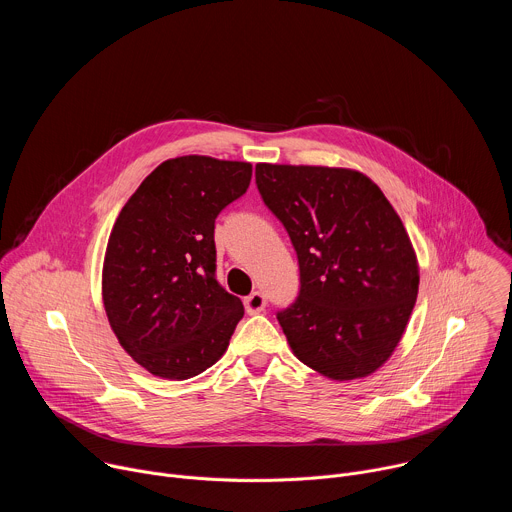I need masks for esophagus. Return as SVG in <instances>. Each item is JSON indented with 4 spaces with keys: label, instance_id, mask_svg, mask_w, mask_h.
<instances>
[{
    "label": "esophagus",
    "instance_id": "34e87169",
    "mask_svg": "<svg viewBox=\"0 0 512 512\" xmlns=\"http://www.w3.org/2000/svg\"><path fill=\"white\" fill-rule=\"evenodd\" d=\"M265 306H267V300H265V296L261 294V291H253L251 296L245 298L247 314H259V312L265 310Z\"/></svg>",
    "mask_w": 512,
    "mask_h": 512
}]
</instances>
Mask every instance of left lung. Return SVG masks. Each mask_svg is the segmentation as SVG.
<instances>
[{
  "instance_id": "left-lung-1",
  "label": "left lung",
  "mask_w": 512,
  "mask_h": 512,
  "mask_svg": "<svg viewBox=\"0 0 512 512\" xmlns=\"http://www.w3.org/2000/svg\"><path fill=\"white\" fill-rule=\"evenodd\" d=\"M255 180L298 253V300L277 312L291 350L332 381L373 375L397 348L419 289L399 214L348 168L257 164Z\"/></svg>"
}]
</instances>
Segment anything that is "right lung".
Wrapping results in <instances>:
<instances>
[{
  "label": "right lung",
  "mask_w": 512,
  "mask_h": 512,
  "mask_svg": "<svg viewBox=\"0 0 512 512\" xmlns=\"http://www.w3.org/2000/svg\"><path fill=\"white\" fill-rule=\"evenodd\" d=\"M253 166L166 160L121 208L103 263V304L123 350L170 381L221 358L243 302L216 281L214 221L249 188Z\"/></svg>",
  "instance_id": "add662e5"
}]
</instances>
